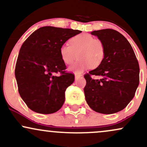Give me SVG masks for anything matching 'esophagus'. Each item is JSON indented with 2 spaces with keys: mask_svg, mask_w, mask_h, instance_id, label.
Masks as SVG:
<instances>
[{
  "mask_svg": "<svg viewBox=\"0 0 147 147\" xmlns=\"http://www.w3.org/2000/svg\"><path fill=\"white\" fill-rule=\"evenodd\" d=\"M82 74H79V73H75V79H78L79 77H82Z\"/></svg>",
  "mask_w": 147,
  "mask_h": 147,
  "instance_id": "1",
  "label": "esophagus"
}]
</instances>
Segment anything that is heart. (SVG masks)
I'll use <instances>...</instances> for the list:
<instances>
[{
    "label": "heart",
    "instance_id": "b5f03b06",
    "mask_svg": "<svg viewBox=\"0 0 147 147\" xmlns=\"http://www.w3.org/2000/svg\"><path fill=\"white\" fill-rule=\"evenodd\" d=\"M68 43L60 47L59 54L63 61L70 65L77 58L79 59L70 67V70L80 72L86 69L96 68L102 63L105 57V46L102 40L88 34H81L72 37Z\"/></svg>",
    "mask_w": 147,
    "mask_h": 147
}]
</instances>
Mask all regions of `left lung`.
Listing matches in <instances>:
<instances>
[{
	"instance_id": "obj_1",
	"label": "left lung",
	"mask_w": 147,
	"mask_h": 147,
	"mask_svg": "<svg viewBox=\"0 0 147 147\" xmlns=\"http://www.w3.org/2000/svg\"><path fill=\"white\" fill-rule=\"evenodd\" d=\"M91 34L103 41L105 57L97 68L84 75L86 100L96 112L115 113L134 97L140 82L139 63L129 42L119 32L104 29ZM92 75L100 78L94 80Z\"/></svg>"
}]
</instances>
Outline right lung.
<instances>
[{
	"label": "right lung",
	"mask_w": 147,
	"mask_h": 147,
	"mask_svg": "<svg viewBox=\"0 0 147 147\" xmlns=\"http://www.w3.org/2000/svg\"><path fill=\"white\" fill-rule=\"evenodd\" d=\"M82 31L45 26L24 41L20 49L15 76L21 98L32 111L42 114L57 112L65 101V91L75 81L65 71L59 49ZM55 74H59L57 76Z\"/></svg>",
	"instance_id": "1"
}]
</instances>
